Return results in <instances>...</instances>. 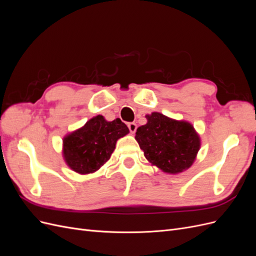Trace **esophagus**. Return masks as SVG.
Listing matches in <instances>:
<instances>
[{
	"label": "esophagus",
	"mask_w": 256,
	"mask_h": 256,
	"mask_svg": "<svg viewBox=\"0 0 256 256\" xmlns=\"http://www.w3.org/2000/svg\"><path fill=\"white\" fill-rule=\"evenodd\" d=\"M128 128L131 134H134L136 131V122H128Z\"/></svg>",
	"instance_id": "obj_1"
}]
</instances>
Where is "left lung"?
Returning <instances> with one entry per match:
<instances>
[{
    "label": "left lung",
    "mask_w": 256,
    "mask_h": 256,
    "mask_svg": "<svg viewBox=\"0 0 256 256\" xmlns=\"http://www.w3.org/2000/svg\"><path fill=\"white\" fill-rule=\"evenodd\" d=\"M145 118L147 122L136 132V140L145 158L168 174L188 170L200 147V138L192 124L173 120L159 112Z\"/></svg>",
    "instance_id": "8db88e82"
}]
</instances>
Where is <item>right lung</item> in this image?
<instances>
[{"instance_id":"add662e5","label":"right lung","mask_w":256,"mask_h":256,"mask_svg":"<svg viewBox=\"0 0 256 256\" xmlns=\"http://www.w3.org/2000/svg\"><path fill=\"white\" fill-rule=\"evenodd\" d=\"M129 134L120 118L108 122L97 115L63 138V157L72 171L81 175L95 173L110 159L118 138Z\"/></svg>"}]
</instances>
